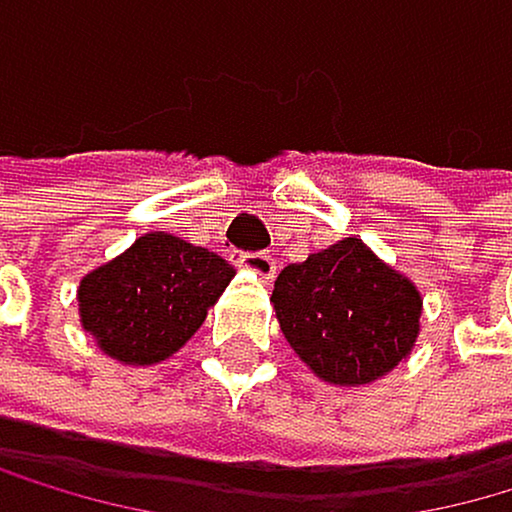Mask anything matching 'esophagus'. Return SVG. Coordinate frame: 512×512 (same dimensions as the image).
Segmentation results:
<instances>
[{
  "label": "esophagus",
  "mask_w": 512,
  "mask_h": 512,
  "mask_svg": "<svg viewBox=\"0 0 512 512\" xmlns=\"http://www.w3.org/2000/svg\"><path fill=\"white\" fill-rule=\"evenodd\" d=\"M240 262L259 278H275V269H278V262H275L272 253H243Z\"/></svg>",
  "instance_id": "1"
}]
</instances>
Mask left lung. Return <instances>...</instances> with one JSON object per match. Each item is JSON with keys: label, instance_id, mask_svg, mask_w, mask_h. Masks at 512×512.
<instances>
[{"label": "left lung", "instance_id": "1", "mask_svg": "<svg viewBox=\"0 0 512 512\" xmlns=\"http://www.w3.org/2000/svg\"><path fill=\"white\" fill-rule=\"evenodd\" d=\"M272 307L288 346L317 378L356 388L410 356L423 298L362 240L343 237L278 272Z\"/></svg>", "mask_w": 512, "mask_h": 512}]
</instances>
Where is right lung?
I'll use <instances>...</instances> for the list:
<instances>
[{
	"mask_svg": "<svg viewBox=\"0 0 512 512\" xmlns=\"http://www.w3.org/2000/svg\"><path fill=\"white\" fill-rule=\"evenodd\" d=\"M234 275L205 246L153 230L79 282L82 330L121 365L166 362L192 340Z\"/></svg>",
	"mask_w": 512,
	"mask_h": 512,
	"instance_id": "right-lung-1",
	"label": "right lung"
}]
</instances>
